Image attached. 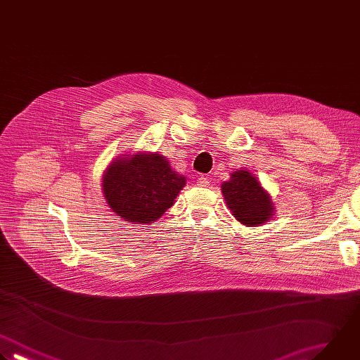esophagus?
Masks as SVG:
<instances>
[{"instance_id":"1","label":"esophagus","mask_w":360,"mask_h":360,"mask_svg":"<svg viewBox=\"0 0 360 360\" xmlns=\"http://www.w3.org/2000/svg\"><path fill=\"white\" fill-rule=\"evenodd\" d=\"M197 186H200V187H207V186H210V180H208L207 177H198V179H197Z\"/></svg>"}]
</instances>
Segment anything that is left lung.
I'll return each instance as SVG.
<instances>
[{"label":"left lung","mask_w":360,"mask_h":360,"mask_svg":"<svg viewBox=\"0 0 360 360\" xmlns=\"http://www.w3.org/2000/svg\"><path fill=\"white\" fill-rule=\"evenodd\" d=\"M221 187L228 208L243 225L257 226L271 217L274 208L270 195L249 172H233Z\"/></svg>","instance_id":"left-lung-1"}]
</instances>
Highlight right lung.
I'll list each match as a JSON object with an SVG mask.
<instances>
[{
    "instance_id": "right-lung-1",
    "label": "right lung",
    "mask_w": 360,
    "mask_h": 360,
    "mask_svg": "<svg viewBox=\"0 0 360 360\" xmlns=\"http://www.w3.org/2000/svg\"><path fill=\"white\" fill-rule=\"evenodd\" d=\"M186 179L158 153H141L112 162L103 190L111 210L124 221L152 224L174 202Z\"/></svg>"
}]
</instances>
